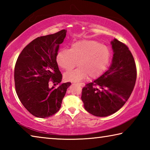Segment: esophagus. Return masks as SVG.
I'll list each match as a JSON object with an SVG mask.
<instances>
[{"label":"esophagus","instance_id":"34e87169","mask_svg":"<svg viewBox=\"0 0 150 150\" xmlns=\"http://www.w3.org/2000/svg\"><path fill=\"white\" fill-rule=\"evenodd\" d=\"M78 85H79V86H81V87H84V86H85V84H84V83H78Z\"/></svg>","mask_w":150,"mask_h":150}]
</instances>
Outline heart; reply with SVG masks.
I'll return each mask as SVG.
<instances>
[{
  "label": "heart",
  "instance_id": "b5f03b06",
  "mask_svg": "<svg viewBox=\"0 0 150 150\" xmlns=\"http://www.w3.org/2000/svg\"><path fill=\"white\" fill-rule=\"evenodd\" d=\"M110 57V51L106 45L95 40H83L73 43L70 50H60L57 62L66 71L73 69L78 63L79 67L64 75L67 81L77 82L87 77L90 79L99 77L107 69Z\"/></svg>",
  "mask_w": 150,
  "mask_h": 150
}]
</instances>
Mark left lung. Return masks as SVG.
I'll return each mask as SVG.
<instances>
[{
	"label": "left lung",
	"instance_id": "obj_1",
	"mask_svg": "<svg viewBox=\"0 0 150 150\" xmlns=\"http://www.w3.org/2000/svg\"><path fill=\"white\" fill-rule=\"evenodd\" d=\"M111 45L114 54L108 69L82 90L85 109L99 117L112 115L122 107L136 80V63L128 47L116 39Z\"/></svg>",
	"mask_w": 150,
	"mask_h": 150
}]
</instances>
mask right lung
Returning <instances> with one entry per match:
<instances>
[{"mask_svg":"<svg viewBox=\"0 0 150 150\" xmlns=\"http://www.w3.org/2000/svg\"><path fill=\"white\" fill-rule=\"evenodd\" d=\"M67 30L38 37L25 47L18 57L14 68L16 91L27 110L38 118L54 115L62 106L71 83H61L62 75L56 61L59 45ZM59 84L49 87V81Z\"/></svg>","mask_w":150,"mask_h":150,"instance_id":"obj_1","label":"right lung"}]
</instances>
